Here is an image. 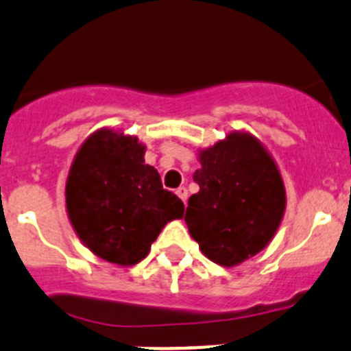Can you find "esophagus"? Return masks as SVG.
Masks as SVG:
<instances>
[{
  "label": "esophagus",
  "mask_w": 351,
  "mask_h": 351,
  "mask_svg": "<svg viewBox=\"0 0 351 351\" xmlns=\"http://www.w3.org/2000/svg\"><path fill=\"white\" fill-rule=\"evenodd\" d=\"M176 195H178V197L181 198V200L186 204V200H188V189H186L184 186H182V188H178V191H176Z\"/></svg>",
  "instance_id": "34e87169"
}]
</instances>
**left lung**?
<instances>
[{
    "instance_id": "8db88e82",
    "label": "left lung",
    "mask_w": 351,
    "mask_h": 351,
    "mask_svg": "<svg viewBox=\"0 0 351 351\" xmlns=\"http://www.w3.org/2000/svg\"><path fill=\"white\" fill-rule=\"evenodd\" d=\"M188 200L189 234L210 261L237 266L271 242L285 210V188L263 144L243 132L200 151Z\"/></svg>"
}]
</instances>
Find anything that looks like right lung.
I'll return each mask as SVG.
<instances>
[{
  "mask_svg": "<svg viewBox=\"0 0 351 351\" xmlns=\"http://www.w3.org/2000/svg\"><path fill=\"white\" fill-rule=\"evenodd\" d=\"M146 147L134 136L94 132L83 143L66 182V207L76 234L95 256L121 266L143 261L184 204L144 163Z\"/></svg>",
  "mask_w": 351,
  "mask_h": 351,
  "instance_id": "1",
  "label": "right lung"
}]
</instances>
